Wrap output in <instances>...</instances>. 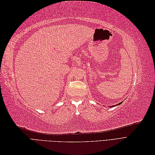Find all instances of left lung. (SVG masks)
Returning a JSON list of instances; mask_svg holds the SVG:
<instances>
[{
  "label": "left lung",
  "instance_id": "obj_1",
  "mask_svg": "<svg viewBox=\"0 0 155 155\" xmlns=\"http://www.w3.org/2000/svg\"><path fill=\"white\" fill-rule=\"evenodd\" d=\"M122 104V101H121V102H120V103H119V104H116V105H111V107H115V106H117V105H120V104Z\"/></svg>",
  "mask_w": 155,
  "mask_h": 155
}]
</instances>
